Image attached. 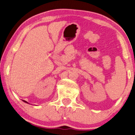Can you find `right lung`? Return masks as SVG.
Masks as SVG:
<instances>
[{
    "mask_svg": "<svg viewBox=\"0 0 135 135\" xmlns=\"http://www.w3.org/2000/svg\"><path fill=\"white\" fill-rule=\"evenodd\" d=\"M23 101L24 102H26V103H28V102H26V101H25V100H23Z\"/></svg>",
    "mask_w": 135,
    "mask_h": 135,
    "instance_id": "right-lung-1",
    "label": "right lung"
}]
</instances>
